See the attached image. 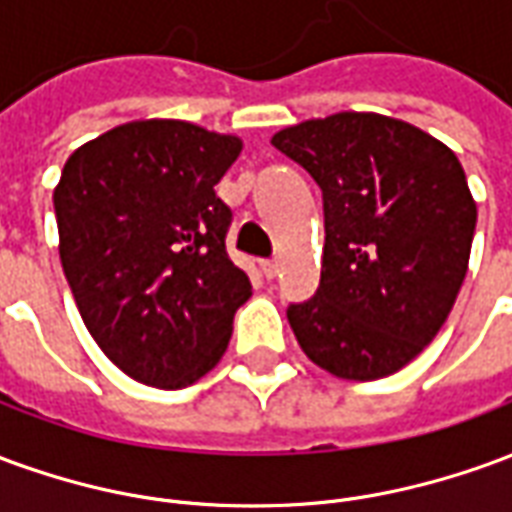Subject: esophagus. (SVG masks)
<instances>
[{"mask_svg": "<svg viewBox=\"0 0 512 512\" xmlns=\"http://www.w3.org/2000/svg\"><path fill=\"white\" fill-rule=\"evenodd\" d=\"M260 271L266 279H274L279 274V263L277 260H260Z\"/></svg>", "mask_w": 512, "mask_h": 512, "instance_id": "obj_1", "label": "esophagus"}]
</instances>
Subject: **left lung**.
I'll return each mask as SVG.
<instances>
[{
	"instance_id": "1",
	"label": "left lung",
	"mask_w": 512,
	"mask_h": 512,
	"mask_svg": "<svg viewBox=\"0 0 512 512\" xmlns=\"http://www.w3.org/2000/svg\"><path fill=\"white\" fill-rule=\"evenodd\" d=\"M271 145L323 194L321 285L288 307L301 351L337 378L395 373L439 334L466 277L477 205L461 161L373 112L307 120Z\"/></svg>"
}]
</instances>
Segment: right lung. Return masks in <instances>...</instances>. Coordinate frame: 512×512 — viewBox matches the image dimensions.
I'll return each instance as SVG.
<instances>
[{"instance_id": "1", "label": "right lung", "mask_w": 512, "mask_h": 512, "mask_svg": "<svg viewBox=\"0 0 512 512\" xmlns=\"http://www.w3.org/2000/svg\"><path fill=\"white\" fill-rule=\"evenodd\" d=\"M238 153V136L136 120L62 167V271L95 343L142 384L180 389L205 376L252 296L224 246L233 211L213 191Z\"/></svg>"}]
</instances>
